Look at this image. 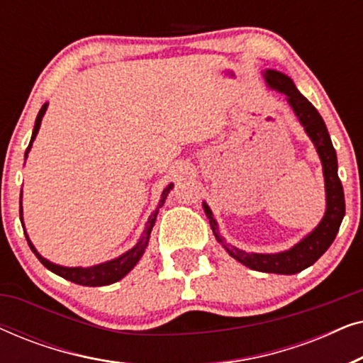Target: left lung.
Returning <instances> with one entry per match:
<instances>
[{
	"instance_id": "left-lung-1",
	"label": "left lung",
	"mask_w": 363,
	"mask_h": 363,
	"mask_svg": "<svg viewBox=\"0 0 363 363\" xmlns=\"http://www.w3.org/2000/svg\"><path fill=\"white\" fill-rule=\"evenodd\" d=\"M264 79L267 86L274 91L284 94L287 102L292 107V111L299 118V122L304 127L307 135L314 142L315 150L319 153L322 162V170H324V182H325V215L322 218L319 225L312 230L309 235L292 246L291 250L274 252V255H261V252H246L238 250L236 246L228 245L225 238H221L218 231V223L213 218V213L208 208L206 203H203L213 235L216 236L218 242H221L223 247L230 252L231 257L240 261L241 264L250 267V269L261 271V272H274V274H296L306 267L314 264L324 252L329 250V246L334 242L337 233H339L340 223L345 215V198L344 188H342L340 178L337 175V153L332 145L330 135L327 132V127L322 121L320 113L317 108L297 91L294 82L286 74L267 69L264 72Z\"/></svg>"
}]
</instances>
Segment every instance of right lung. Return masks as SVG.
Here are the masks:
<instances>
[{"instance_id":"1","label":"right lung","mask_w":363,"mask_h":363,"mask_svg":"<svg viewBox=\"0 0 363 363\" xmlns=\"http://www.w3.org/2000/svg\"><path fill=\"white\" fill-rule=\"evenodd\" d=\"M46 108H48V104H44L41 107V111H39L38 117H36V123H34V128H33V135H31V142H29V145L26 148V153H24V157H28V152L31 150V145L34 142V138H36L38 132H39V127H41V121L44 117V113H46ZM173 188V183H170L165 190L162 193V198H160V203H158V206L155 208V211L152 213L150 218H148L147 225H145V230H143L140 240L137 241V245L132 247V250H128L127 252H123L116 259L112 261H107V262H102V264H97V266H91V267H64V266H59V264H54V262L48 261L46 257H43L39 252L36 251V247L33 246V242L29 241V238L26 235V231H24V235H26V240H28V245L31 247V251L36 255V257L39 261L43 262L44 266L48 267L49 271H52L54 274L64 277V279L71 281V282H76V284H81V286H91V287H96V286H108V284H113V282L121 281L123 276H127L128 272L133 269V266L137 264L138 259H140L143 252H145L147 246H148V240H150V233H152V228L155 225V220H157V215H158V210L163 206V203H165L168 193ZM23 195V191H21ZM19 216H21V225L23 223V206L19 208Z\"/></svg>"}]
</instances>
